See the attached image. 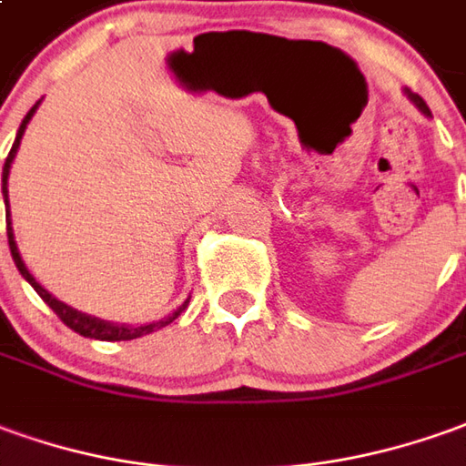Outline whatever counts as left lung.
I'll list each match as a JSON object with an SVG mask.
<instances>
[{
	"instance_id": "obj_1",
	"label": "left lung",
	"mask_w": 466,
	"mask_h": 466,
	"mask_svg": "<svg viewBox=\"0 0 466 466\" xmlns=\"http://www.w3.org/2000/svg\"><path fill=\"white\" fill-rule=\"evenodd\" d=\"M406 96H409V98H410V104L416 106V108H419V111H421L423 116H431V111H429V106L423 104V98H421V96H419V93H410V91H406Z\"/></svg>"
}]
</instances>
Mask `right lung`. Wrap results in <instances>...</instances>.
Here are the masks:
<instances>
[{
    "mask_svg": "<svg viewBox=\"0 0 466 466\" xmlns=\"http://www.w3.org/2000/svg\"><path fill=\"white\" fill-rule=\"evenodd\" d=\"M37 106L40 101L32 106L30 111H27V116L22 118V124H19L17 137H15V144H12V149H9V157H6L5 167H2V198H5V210H6V238H9V251H12V258H15V266H17V271L22 274L25 281H30V287L43 297V301L53 309V312L66 322L73 332H78L83 337H91V339H106V342H118V339H137V337H144L154 332V329H162L169 322H175L179 314L185 312V307L190 304V299H185L179 304L177 309L172 314H167L165 319H157V322H149V325H118V322H106V319H98V317H91V314L78 312V309H73V307H67L66 301L56 299L50 291L45 287H40L37 281H35V276L27 271V266L22 261V256H19L17 248V240H15V230H12V213H9V190H6V182H9V169H12V162H15V157H17L19 149V141H22V134L27 129V124L35 116V111H37Z\"/></svg>",
    "mask_w": 466,
    "mask_h": 466,
    "instance_id": "1",
    "label": "right lung"
}]
</instances>
